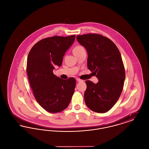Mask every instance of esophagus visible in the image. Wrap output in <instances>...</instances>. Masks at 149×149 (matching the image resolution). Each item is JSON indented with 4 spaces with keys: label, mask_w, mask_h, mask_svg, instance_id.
Wrapping results in <instances>:
<instances>
[{
    "label": "esophagus",
    "mask_w": 149,
    "mask_h": 149,
    "mask_svg": "<svg viewBox=\"0 0 149 149\" xmlns=\"http://www.w3.org/2000/svg\"><path fill=\"white\" fill-rule=\"evenodd\" d=\"M77 79V80L79 81V82H81V81H83V80H81V79H79V78H77L76 79Z\"/></svg>",
    "instance_id": "1"
}]
</instances>
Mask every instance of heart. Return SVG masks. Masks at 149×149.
Segmentation results:
<instances>
[{"label": "heart", "instance_id": "heart-1", "mask_svg": "<svg viewBox=\"0 0 149 149\" xmlns=\"http://www.w3.org/2000/svg\"><path fill=\"white\" fill-rule=\"evenodd\" d=\"M83 49H84V47H83V46L78 45V46H75V47H74V50H73V52H78V51H80V50H83Z\"/></svg>", "mask_w": 149, "mask_h": 149}]
</instances>
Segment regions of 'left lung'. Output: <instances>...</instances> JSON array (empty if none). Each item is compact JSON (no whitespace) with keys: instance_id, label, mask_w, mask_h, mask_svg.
<instances>
[{"instance_id":"1","label":"left lung","mask_w":149,"mask_h":149,"mask_svg":"<svg viewBox=\"0 0 149 149\" xmlns=\"http://www.w3.org/2000/svg\"><path fill=\"white\" fill-rule=\"evenodd\" d=\"M88 52L87 66L99 81L86 80L84 100L87 107L97 113L111 109L120 97L125 70L120 51L111 40L99 34L77 36Z\"/></svg>"}]
</instances>
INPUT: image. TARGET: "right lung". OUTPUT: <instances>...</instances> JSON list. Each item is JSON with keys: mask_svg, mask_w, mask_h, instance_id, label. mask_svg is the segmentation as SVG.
<instances>
[{"mask_svg": "<svg viewBox=\"0 0 149 149\" xmlns=\"http://www.w3.org/2000/svg\"><path fill=\"white\" fill-rule=\"evenodd\" d=\"M75 35L53 36L36 43L29 52L27 72L35 99L50 113L63 111L69 106L76 80H64L53 73L55 66H61L63 57L75 41Z\"/></svg>", "mask_w": 149, "mask_h": 149, "instance_id": "right-lung-1", "label": "right lung"}]
</instances>
